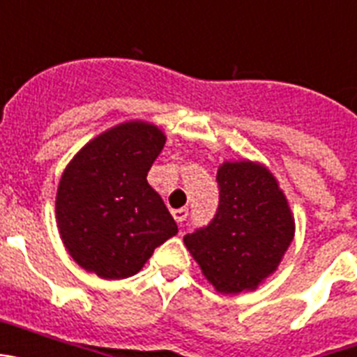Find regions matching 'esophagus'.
Here are the masks:
<instances>
[{
    "mask_svg": "<svg viewBox=\"0 0 357 357\" xmlns=\"http://www.w3.org/2000/svg\"><path fill=\"white\" fill-rule=\"evenodd\" d=\"M172 214H173V218H175L176 223H182L185 218H188V209H185V207H181V209H173Z\"/></svg>",
    "mask_w": 357,
    "mask_h": 357,
    "instance_id": "obj_1",
    "label": "esophagus"
}]
</instances>
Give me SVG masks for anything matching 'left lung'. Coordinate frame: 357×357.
Returning a JSON list of instances; mask_svg holds the SVG:
<instances>
[{
  "mask_svg": "<svg viewBox=\"0 0 357 357\" xmlns=\"http://www.w3.org/2000/svg\"><path fill=\"white\" fill-rule=\"evenodd\" d=\"M216 181V216L204 229L185 234V247L216 291H254L279 268L295 236V218L264 164L225 160Z\"/></svg>",
  "mask_w": 357,
  "mask_h": 357,
  "instance_id": "obj_1",
  "label": "left lung"
}]
</instances>
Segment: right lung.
Listing matches in <instances>:
<instances>
[{
	"instance_id": "add662e5",
	"label": "right lung",
	"mask_w": 357,
	"mask_h": 357,
	"mask_svg": "<svg viewBox=\"0 0 357 357\" xmlns=\"http://www.w3.org/2000/svg\"><path fill=\"white\" fill-rule=\"evenodd\" d=\"M166 135L148 121L119 123L80 148L55 200L56 227L75 263L102 279L135 275L178 232L146 181Z\"/></svg>"
}]
</instances>
